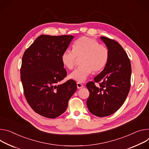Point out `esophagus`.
Masks as SVG:
<instances>
[{"label": "esophagus", "instance_id": "1", "mask_svg": "<svg viewBox=\"0 0 149 149\" xmlns=\"http://www.w3.org/2000/svg\"><path fill=\"white\" fill-rule=\"evenodd\" d=\"M77 88L78 89H79V88H81L83 87V85L81 83H77Z\"/></svg>", "mask_w": 149, "mask_h": 149}]
</instances>
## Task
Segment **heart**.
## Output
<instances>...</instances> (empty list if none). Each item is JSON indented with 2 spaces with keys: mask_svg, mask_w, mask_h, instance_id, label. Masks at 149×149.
I'll return each mask as SVG.
<instances>
[{
  "mask_svg": "<svg viewBox=\"0 0 149 149\" xmlns=\"http://www.w3.org/2000/svg\"><path fill=\"white\" fill-rule=\"evenodd\" d=\"M81 64L72 71L70 77L78 82H84L91 72H97L102 70L109 59V50L100 45L96 40L82 37L74 42L72 50L66 49L62 54L61 59L63 65L72 70L77 57H81Z\"/></svg>",
  "mask_w": 149,
  "mask_h": 149,
  "instance_id": "heart-1",
  "label": "heart"
}]
</instances>
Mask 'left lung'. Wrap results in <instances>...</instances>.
Listing matches in <instances>:
<instances>
[{"label":"left lung","mask_w":149,"mask_h":149,"mask_svg":"<svg viewBox=\"0 0 149 149\" xmlns=\"http://www.w3.org/2000/svg\"><path fill=\"white\" fill-rule=\"evenodd\" d=\"M100 38L109 50V57L103 70L94 78L100 86L93 81L86 84L90 92L87 106L94 115L104 117L116 112L125 101L131 86V66L127 54L117 42Z\"/></svg>","instance_id":"left-lung-1"}]
</instances>
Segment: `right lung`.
<instances>
[{"label":"right lung","mask_w":149,"mask_h":149,"mask_svg":"<svg viewBox=\"0 0 149 149\" xmlns=\"http://www.w3.org/2000/svg\"><path fill=\"white\" fill-rule=\"evenodd\" d=\"M73 38L41 35L23 55L20 73L25 97L33 111L44 117L62 115L77 88L72 79L59 84L67 75L62 54Z\"/></svg>","instance_id":"add662e5"}]
</instances>
